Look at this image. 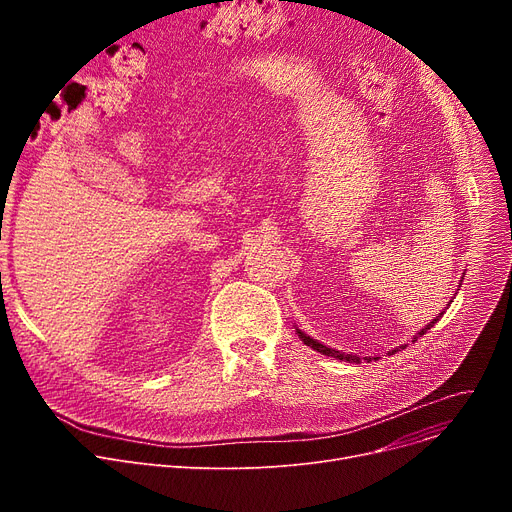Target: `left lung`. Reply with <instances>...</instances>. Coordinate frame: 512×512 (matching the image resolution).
<instances>
[{"label": "left lung", "instance_id": "8db88e82", "mask_svg": "<svg viewBox=\"0 0 512 512\" xmlns=\"http://www.w3.org/2000/svg\"><path fill=\"white\" fill-rule=\"evenodd\" d=\"M444 315V311L434 319V321H429V324L413 338V342L419 338V336H423L429 328H434V324H436V321L440 319ZM297 334H299V338L307 344V346H311L313 348V351H317V353H321V355H328V357H334V359H340V361H348V363H359L361 359L357 357V355H344V353H340V351H336V348H328V346H324V344H321V342H317V340H313L311 336H307V334H303L301 330H297ZM392 353H396V351H392ZM392 353H388V355H392ZM365 361H371V359H380V357H363Z\"/></svg>", "mask_w": 512, "mask_h": 512}]
</instances>
